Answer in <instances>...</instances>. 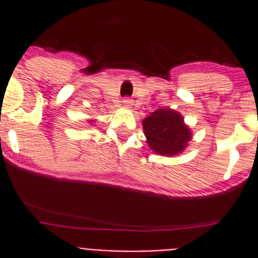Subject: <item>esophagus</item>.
<instances>
[{
  "label": "esophagus",
  "mask_w": 258,
  "mask_h": 258,
  "mask_svg": "<svg viewBox=\"0 0 258 258\" xmlns=\"http://www.w3.org/2000/svg\"><path fill=\"white\" fill-rule=\"evenodd\" d=\"M123 104H124V107L128 108L130 105H131V100H130V99H124V100H123Z\"/></svg>",
  "instance_id": "34e87169"
}]
</instances>
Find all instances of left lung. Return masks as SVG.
I'll use <instances>...</instances> for the list:
<instances>
[{
    "label": "left lung",
    "instance_id": "obj_1",
    "mask_svg": "<svg viewBox=\"0 0 258 258\" xmlns=\"http://www.w3.org/2000/svg\"><path fill=\"white\" fill-rule=\"evenodd\" d=\"M143 130L150 149L165 157L180 154L191 139V131L179 112L170 108L154 111L143 119Z\"/></svg>",
    "mask_w": 258,
    "mask_h": 258
}]
</instances>
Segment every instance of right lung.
I'll list each match as a JSON object with an SVG mask.
<instances>
[{
	"instance_id": "right-lung-1",
	"label": "right lung",
	"mask_w": 258,
	"mask_h": 258,
	"mask_svg": "<svg viewBox=\"0 0 258 258\" xmlns=\"http://www.w3.org/2000/svg\"><path fill=\"white\" fill-rule=\"evenodd\" d=\"M91 121H92V120H91Z\"/></svg>"
}]
</instances>
